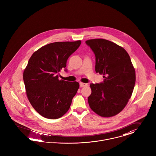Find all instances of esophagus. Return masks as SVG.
<instances>
[{"mask_svg":"<svg viewBox=\"0 0 156 156\" xmlns=\"http://www.w3.org/2000/svg\"><path fill=\"white\" fill-rule=\"evenodd\" d=\"M80 87H86L88 86V84H86V83H80Z\"/></svg>","mask_w":156,"mask_h":156,"instance_id":"34e87169","label":"esophagus"}]
</instances>
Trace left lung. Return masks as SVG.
Wrapping results in <instances>:
<instances>
[{
  "instance_id": "8db88e82",
  "label": "left lung",
  "mask_w": 156,
  "mask_h": 156,
  "mask_svg": "<svg viewBox=\"0 0 156 156\" xmlns=\"http://www.w3.org/2000/svg\"><path fill=\"white\" fill-rule=\"evenodd\" d=\"M95 54L96 73L104 75L99 84H90V108L104 117L114 116L127 104L135 84V70L130 57L120 46L104 39L86 41Z\"/></svg>"
}]
</instances>
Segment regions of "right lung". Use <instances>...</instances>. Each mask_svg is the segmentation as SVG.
I'll return each instance as SVG.
<instances>
[{
	"label": "right lung",
	"mask_w": 156,
	"mask_h": 156,
	"mask_svg": "<svg viewBox=\"0 0 156 156\" xmlns=\"http://www.w3.org/2000/svg\"><path fill=\"white\" fill-rule=\"evenodd\" d=\"M81 41L56 42L35 51L23 73L28 99L42 117L57 119L69 109L80 84L59 80L57 75L66 69L67 60L81 45Z\"/></svg>",
	"instance_id": "obj_1"
}]
</instances>
